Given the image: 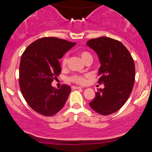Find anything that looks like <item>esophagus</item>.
I'll return each mask as SVG.
<instances>
[{"instance_id": "34e87169", "label": "esophagus", "mask_w": 152, "mask_h": 152, "mask_svg": "<svg viewBox=\"0 0 152 152\" xmlns=\"http://www.w3.org/2000/svg\"><path fill=\"white\" fill-rule=\"evenodd\" d=\"M82 87H78V86H72V89L76 90V89H82Z\"/></svg>"}]
</instances>
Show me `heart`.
<instances>
[{
    "instance_id": "1",
    "label": "heart",
    "mask_w": 152,
    "mask_h": 152,
    "mask_svg": "<svg viewBox=\"0 0 152 152\" xmlns=\"http://www.w3.org/2000/svg\"><path fill=\"white\" fill-rule=\"evenodd\" d=\"M80 56L81 58H82L85 62H86L87 61L90 59H92L93 57L92 55L88 51H82L80 53ZM67 60H68V56L66 54L63 56V58H61V67L63 68L66 67L67 64ZM89 77V75L85 74V75H77L75 74L73 75L72 76L70 77V80L72 82H74V83L78 84V85H85L87 82V78Z\"/></svg>"
}]
</instances>
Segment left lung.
<instances>
[{"label": "left lung", "instance_id": "left-lung-1", "mask_svg": "<svg viewBox=\"0 0 152 152\" xmlns=\"http://www.w3.org/2000/svg\"><path fill=\"white\" fill-rule=\"evenodd\" d=\"M87 46L98 56L101 64L98 83L104 85L89 104L101 115H109L120 110L132 93L135 80L134 59L121 42L107 37L90 39Z\"/></svg>", "mask_w": 152, "mask_h": 152}]
</instances>
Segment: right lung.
Masks as SVG:
<instances>
[{"mask_svg": "<svg viewBox=\"0 0 152 152\" xmlns=\"http://www.w3.org/2000/svg\"><path fill=\"white\" fill-rule=\"evenodd\" d=\"M75 45L56 37H45L32 42L22 54L20 89L29 107L37 113L50 117L64 107L71 88L63 85L57 89L51 83L61 73L58 59Z\"/></svg>", "mask_w": 152, "mask_h": 152, "instance_id": "obj_1", "label": "right lung"}]
</instances>
